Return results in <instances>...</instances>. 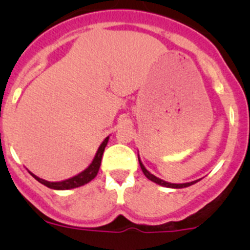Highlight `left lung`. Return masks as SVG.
Instances as JSON below:
<instances>
[{
  "mask_svg": "<svg viewBox=\"0 0 250 250\" xmlns=\"http://www.w3.org/2000/svg\"><path fill=\"white\" fill-rule=\"evenodd\" d=\"M138 160H139V165H140V168L141 170H143L144 175L146 176V178L148 179V180L153 181V183H156L157 185H161L163 186V188H188V186L193 185V184L198 183V181L201 180V179H197V180H193V181H190V183H183V184H173V183H168V181H165L162 180V179L157 178L156 175H153V174H151L148 172L147 169L145 168V166L143 165V162H141L140 157H139V153H138Z\"/></svg>",
  "mask_w": 250,
  "mask_h": 250,
  "instance_id": "8db88e82",
  "label": "left lung"
}]
</instances>
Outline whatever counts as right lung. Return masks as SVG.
<instances>
[{
    "label": "right lung",
    "mask_w": 250,
    "mask_h": 250,
    "mask_svg": "<svg viewBox=\"0 0 250 250\" xmlns=\"http://www.w3.org/2000/svg\"><path fill=\"white\" fill-rule=\"evenodd\" d=\"M109 138L110 137H106L104 139V141L100 144L99 148H98L92 163H90V165L88 166L83 172L77 174V175L72 176V178L66 179V180H62V181H47L44 180V179H41L37 175H35V174L30 172L29 169H27V172L31 174V175L34 176L39 183H41L42 185L47 186V188H53V190H71V188H80V186L85 185V184H88L89 181H92L93 179L97 176L98 172H99L100 165H102L103 153H104L105 147H106L107 143H109Z\"/></svg>",
    "instance_id": "right-lung-1"
}]
</instances>
